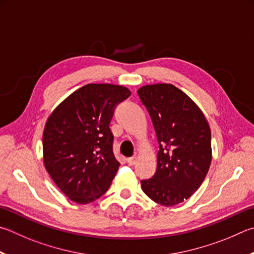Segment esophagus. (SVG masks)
Instances as JSON below:
<instances>
[{
    "label": "esophagus",
    "mask_w": 254,
    "mask_h": 254,
    "mask_svg": "<svg viewBox=\"0 0 254 254\" xmlns=\"http://www.w3.org/2000/svg\"><path fill=\"white\" fill-rule=\"evenodd\" d=\"M137 159H139V156H132V158H128L127 159V163L130 165H134L137 162Z\"/></svg>",
    "instance_id": "esophagus-1"
}]
</instances>
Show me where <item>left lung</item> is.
<instances>
[{
    "label": "left lung",
    "instance_id": "1",
    "mask_svg": "<svg viewBox=\"0 0 254 254\" xmlns=\"http://www.w3.org/2000/svg\"><path fill=\"white\" fill-rule=\"evenodd\" d=\"M137 94L152 119L160 145L156 172L153 178L142 180V190L155 203L177 205L200 188L209 171V123L194 101L172 84L144 85Z\"/></svg>",
    "mask_w": 254,
    "mask_h": 254
}]
</instances>
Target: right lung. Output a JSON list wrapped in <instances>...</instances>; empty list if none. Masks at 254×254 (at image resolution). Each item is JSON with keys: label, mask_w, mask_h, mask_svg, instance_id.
Masks as SVG:
<instances>
[{"label": "right lung", "mask_w": 254, "mask_h": 254, "mask_svg": "<svg viewBox=\"0 0 254 254\" xmlns=\"http://www.w3.org/2000/svg\"><path fill=\"white\" fill-rule=\"evenodd\" d=\"M130 95L126 86L92 83L73 92L49 115L43 131L44 167L75 203H91L111 186L120 163L109 124L115 107Z\"/></svg>", "instance_id": "1"}]
</instances>
